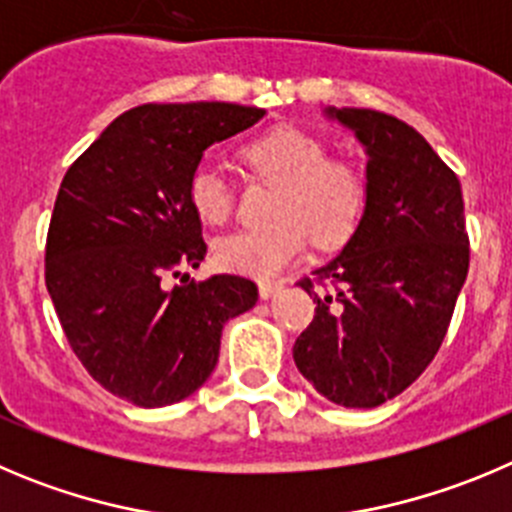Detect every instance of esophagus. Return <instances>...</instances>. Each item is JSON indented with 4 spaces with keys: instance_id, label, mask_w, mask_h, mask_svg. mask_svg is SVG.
I'll return each instance as SVG.
<instances>
[{
    "instance_id": "esophagus-1",
    "label": "esophagus",
    "mask_w": 512,
    "mask_h": 512,
    "mask_svg": "<svg viewBox=\"0 0 512 512\" xmlns=\"http://www.w3.org/2000/svg\"><path fill=\"white\" fill-rule=\"evenodd\" d=\"M279 289H281L279 281H261V284H259L261 299H271L276 292H279Z\"/></svg>"
}]
</instances>
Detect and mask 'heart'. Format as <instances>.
<instances>
[{"label":"heart","mask_w":512,"mask_h":512,"mask_svg":"<svg viewBox=\"0 0 512 512\" xmlns=\"http://www.w3.org/2000/svg\"><path fill=\"white\" fill-rule=\"evenodd\" d=\"M241 157L256 175L276 182L279 192L271 208L274 223L215 241V261L223 269L274 279L302 259L309 236L327 248L353 236L363 218L368 182L353 159L327 154L325 139L281 124L243 144ZM187 198L210 225L225 223L236 205L231 182L215 164H200L192 172Z\"/></svg>","instance_id":"b5f03b06"}]
</instances>
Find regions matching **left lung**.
<instances>
[{
  "label": "left lung",
  "instance_id": "left-lung-1",
  "mask_svg": "<svg viewBox=\"0 0 512 512\" xmlns=\"http://www.w3.org/2000/svg\"><path fill=\"white\" fill-rule=\"evenodd\" d=\"M327 116L365 147L368 200L340 256L299 281L317 307L294 363L332 403L373 409L406 391L442 348L470 269L462 187L406 121L373 109Z\"/></svg>",
  "mask_w": 512,
  "mask_h": 512
}]
</instances>
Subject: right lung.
Masks as SVG:
<instances>
[{
    "instance_id": "obj_1",
    "label": "right lung",
    "mask_w": 512,
    "mask_h": 512,
    "mask_svg": "<svg viewBox=\"0 0 512 512\" xmlns=\"http://www.w3.org/2000/svg\"><path fill=\"white\" fill-rule=\"evenodd\" d=\"M238 103H144L103 129L60 182L45 243V287L93 381L157 409L198 391L218 363L220 332L259 289L215 274L169 287L205 259L187 198L203 152L264 116Z\"/></svg>"
}]
</instances>
